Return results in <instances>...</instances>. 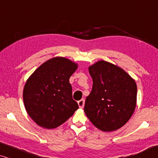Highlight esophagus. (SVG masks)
Here are the masks:
<instances>
[{"label":"esophagus","instance_id":"esophagus-1","mask_svg":"<svg viewBox=\"0 0 158 158\" xmlns=\"http://www.w3.org/2000/svg\"><path fill=\"white\" fill-rule=\"evenodd\" d=\"M77 103H78L79 107L81 108V109H83L84 107V104H85V100H84V99H81V100L77 101Z\"/></svg>","mask_w":158,"mask_h":158}]
</instances>
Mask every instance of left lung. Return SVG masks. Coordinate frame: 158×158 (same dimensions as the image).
I'll use <instances>...</instances> for the list:
<instances>
[{
    "mask_svg": "<svg viewBox=\"0 0 158 158\" xmlns=\"http://www.w3.org/2000/svg\"><path fill=\"white\" fill-rule=\"evenodd\" d=\"M93 88L84 111L96 128L106 132L122 127L134 114L137 87L124 70L105 60L88 67Z\"/></svg>",
    "mask_w": 158,
    "mask_h": 158,
    "instance_id": "obj_1",
    "label": "left lung"
}]
</instances>
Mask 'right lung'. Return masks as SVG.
I'll list each match as a JSON object with an SVG mask.
<instances>
[{"instance_id":"add662e5","label":"right lung","mask_w":158,"mask_h":158,"mask_svg":"<svg viewBox=\"0 0 158 158\" xmlns=\"http://www.w3.org/2000/svg\"><path fill=\"white\" fill-rule=\"evenodd\" d=\"M77 67L68 58L55 57L41 64L27 79L23 103L28 115L40 127L55 129L78 109L69 82Z\"/></svg>"}]
</instances>
